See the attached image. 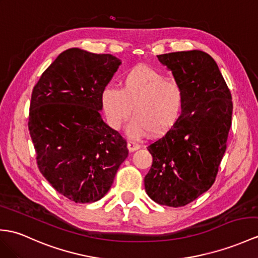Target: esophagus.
<instances>
[{
	"mask_svg": "<svg viewBox=\"0 0 258 258\" xmlns=\"http://www.w3.org/2000/svg\"><path fill=\"white\" fill-rule=\"evenodd\" d=\"M140 147H141V146L139 145V144L135 143V142H132V141H130V142L127 143V148H128V151H130V152L137 151V149H139Z\"/></svg>",
	"mask_w": 258,
	"mask_h": 258,
	"instance_id": "esophagus-1",
	"label": "esophagus"
}]
</instances>
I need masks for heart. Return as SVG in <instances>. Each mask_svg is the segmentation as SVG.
Masks as SVG:
<instances>
[{
	"label": "heart",
	"mask_w": 258,
	"mask_h": 258,
	"mask_svg": "<svg viewBox=\"0 0 258 258\" xmlns=\"http://www.w3.org/2000/svg\"><path fill=\"white\" fill-rule=\"evenodd\" d=\"M101 104L111 127L119 130L132 114L127 133L133 139L160 135L173 127L184 104L181 86L147 66H137L122 78V89L106 86Z\"/></svg>",
	"instance_id": "obj_1"
}]
</instances>
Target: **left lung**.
Masks as SVG:
<instances>
[{"label":"left lung","mask_w":258,"mask_h":258,"mask_svg":"<svg viewBox=\"0 0 258 258\" xmlns=\"http://www.w3.org/2000/svg\"><path fill=\"white\" fill-rule=\"evenodd\" d=\"M181 86L180 118L147 147L153 165L144 179L152 200L183 207L211 188L232 125V95L214 59L201 50L159 55Z\"/></svg>","instance_id":"8db88e82"}]
</instances>
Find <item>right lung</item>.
<instances>
[{
  "instance_id": "1",
  "label": "right lung",
  "mask_w": 258,
  "mask_h": 258,
  "mask_svg": "<svg viewBox=\"0 0 258 258\" xmlns=\"http://www.w3.org/2000/svg\"><path fill=\"white\" fill-rule=\"evenodd\" d=\"M119 64L110 53L70 48L33 89L28 130L38 169L53 189L76 203L103 198L128 156L126 141L99 112L102 90Z\"/></svg>"
}]
</instances>
